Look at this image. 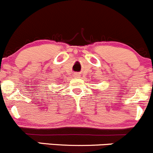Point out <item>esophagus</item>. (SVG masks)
Listing matches in <instances>:
<instances>
[{"instance_id": "esophagus-1", "label": "esophagus", "mask_w": 153, "mask_h": 153, "mask_svg": "<svg viewBox=\"0 0 153 153\" xmlns=\"http://www.w3.org/2000/svg\"><path fill=\"white\" fill-rule=\"evenodd\" d=\"M74 77H75V78H80V75L78 73H74Z\"/></svg>"}]
</instances>
